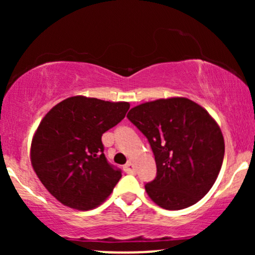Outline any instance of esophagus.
Instances as JSON below:
<instances>
[{
	"instance_id": "1",
	"label": "esophagus",
	"mask_w": 255,
	"mask_h": 255,
	"mask_svg": "<svg viewBox=\"0 0 255 255\" xmlns=\"http://www.w3.org/2000/svg\"><path fill=\"white\" fill-rule=\"evenodd\" d=\"M124 170L127 172V174H134V172H135V166H134L131 162H128L127 164L124 166Z\"/></svg>"
}]
</instances>
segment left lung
<instances>
[{"instance_id": "1", "label": "left lung", "mask_w": 255, "mask_h": 255, "mask_svg": "<svg viewBox=\"0 0 255 255\" xmlns=\"http://www.w3.org/2000/svg\"><path fill=\"white\" fill-rule=\"evenodd\" d=\"M127 118L148 140L157 165L148 197L165 210L198 203L217 180L224 158V139L209 113L187 98L147 102Z\"/></svg>"}]
</instances>
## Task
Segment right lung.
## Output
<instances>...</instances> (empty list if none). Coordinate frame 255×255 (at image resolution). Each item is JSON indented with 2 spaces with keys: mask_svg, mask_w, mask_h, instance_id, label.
<instances>
[{
  "mask_svg": "<svg viewBox=\"0 0 255 255\" xmlns=\"http://www.w3.org/2000/svg\"><path fill=\"white\" fill-rule=\"evenodd\" d=\"M127 102L83 96L55 105L42 120L31 145L40 182L60 203L87 211L102 204L121 178L108 162L102 135L125 119Z\"/></svg>",
  "mask_w": 255,
  "mask_h": 255,
  "instance_id": "obj_1",
  "label": "right lung"
}]
</instances>
